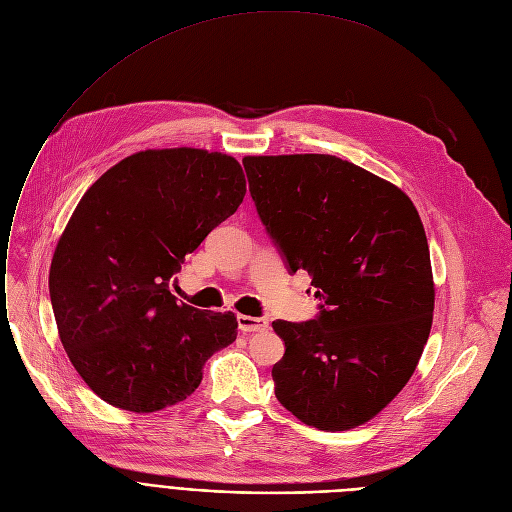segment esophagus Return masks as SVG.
<instances>
[{
  "label": "esophagus",
  "instance_id": "1",
  "mask_svg": "<svg viewBox=\"0 0 512 512\" xmlns=\"http://www.w3.org/2000/svg\"><path fill=\"white\" fill-rule=\"evenodd\" d=\"M238 328L242 332H264V330H268V320L252 318V316H238Z\"/></svg>",
  "mask_w": 512,
  "mask_h": 512
}]
</instances>
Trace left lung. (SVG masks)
Listing matches in <instances>:
<instances>
[{
	"label": "left lung",
	"mask_w": 512,
	"mask_h": 512,
	"mask_svg": "<svg viewBox=\"0 0 512 512\" xmlns=\"http://www.w3.org/2000/svg\"><path fill=\"white\" fill-rule=\"evenodd\" d=\"M258 217L291 274L320 299L309 322H272L285 342L274 393L301 422L346 430L381 412L428 340L435 287L408 196L336 155L244 157Z\"/></svg>",
	"instance_id": "left-lung-1"
}]
</instances>
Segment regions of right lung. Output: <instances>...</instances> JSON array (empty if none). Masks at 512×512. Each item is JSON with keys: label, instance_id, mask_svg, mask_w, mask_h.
Segmentation results:
<instances>
[{"label": "right lung", "instance_id": "right-lung-1", "mask_svg": "<svg viewBox=\"0 0 512 512\" xmlns=\"http://www.w3.org/2000/svg\"><path fill=\"white\" fill-rule=\"evenodd\" d=\"M244 194L233 157L178 147L125 157L82 196L49 291L67 357L104 402L131 412L182 402L205 361L238 336L231 311L178 303L170 287Z\"/></svg>", "mask_w": 512, "mask_h": 512}]
</instances>
